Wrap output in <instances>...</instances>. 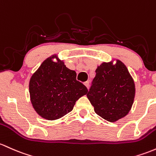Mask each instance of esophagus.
<instances>
[{
	"instance_id": "esophagus-1",
	"label": "esophagus",
	"mask_w": 156,
	"mask_h": 156,
	"mask_svg": "<svg viewBox=\"0 0 156 156\" xmlns=\"http://www.w3.org/2000/svg\"><path fill=\"white\" fill-rule=\"evenodd\" d=\"M83 84L85 85V86H86L87 88L89 89V85H90V83H89V81H86V82H84V83H83Z\"/></svg>"
}]
</instances>
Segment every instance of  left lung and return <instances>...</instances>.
Returning <instances> with one entry per match:
<instances>
[{
	"label": "left lung",
	"instance_id": "left-lung-1",
	"mask_svg": "<svg viewBox=\"0 0 156 156\" xmlns=\"http://www.w3.org/2000/svg\"><path fill=\"white\" fill-rule=\"evenodd\" d=\"M87 96L95 113L109 122L126 116L134 101L136 88L126 66L119 60L102 63Z\"/></svg>",
	"mask_w": 156,
	"mask_h": 156
}]
</instances>
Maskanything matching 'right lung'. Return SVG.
<instances>
[{"instance_id": "right-lung-1", "label": "right lung", "mask_w": 156, "mask_h": 156, "mask_svg": "<svg viewBox=\"0 0 156 156\" xmlns=\"http://www.w3.org/2000/svg\"><path fill=\"white\" fill-rule=\"evenodd\" d=\"M55 58L57 62L53 59ZM31 103L44 119H61L73 110L76 101L88 90L76 80V73L53 55L42 63L32 75L29 84Z\"/></svg>"}]
</instances>
